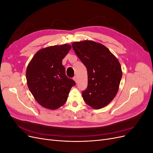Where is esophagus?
<instances>
[{
  "label": "esophagus",
  "mask_w": 153,
  "mask_h": 153,
  "mask_svg": "<svg viewBox=\"0 0 153 153\" xmlns=\"http://www.w3.org/2000/svg\"><path fill=\"white\" fill-rule=\"evenodd\" d=\"M73 80L75 81V82H76V83H77V81H78V80H77V77H76V76H75L73 77Z\"/></svg>",
  "instance_id": "esophagus-1"
}]
</instances>
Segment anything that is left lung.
Returning a JSON list of instances; mask_svg holds the SVG:
<instances>
[{
  "instance_id": "8db88e82",
  "label": "left lung",
  "mask_w": 153,
  "mask_h": 153,
  "mask_svg": "<svg viewBox=\"0 0 153 153\" xmlns=\"http://www.w3.org/2000/svg\"><path fill=\"white\" fill-rule=\"evenodd\" d=\"M72 47L87 70L88 85L82 92L83 99L94 109L104 107L119 90L123 75L121 64L107 48L95 41L74 42Z\"/></svg>"
}]
</instances>
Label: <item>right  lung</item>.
Returning <instances> with one entry per match:
<instances>
[{"instance_id": "1", "label": "right lung", "mask_w": 153, "mask_h": 153, "mask_svg": "<svg viewBox=\"0 0 153 153\" xmlns=\"http://www.w3.org/2000/svg\"><path fill=\"white\" fill-rule=\"evenodd\" d=\"M70 45L51 46L39 50L26 70L27 85L34 98L43 107L55 110L66 102L73 80L66 75L62 59L70 50Z\"/></svg>"}]
</instances>
